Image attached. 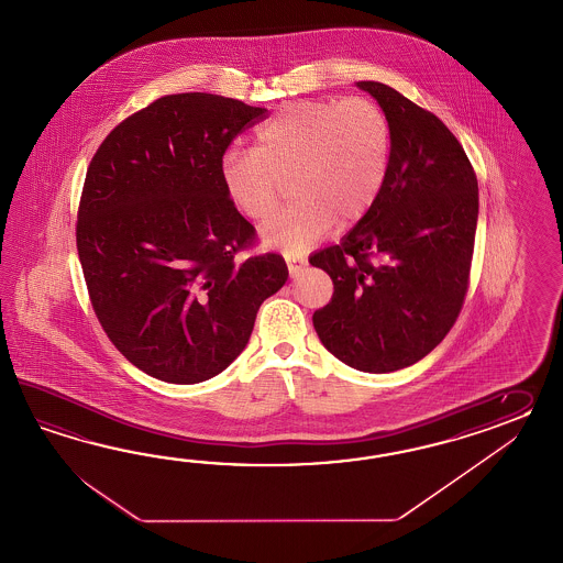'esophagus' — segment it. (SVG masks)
<instances>
[{
  "instance_id": "obj_1",
  "label": "esophagus",
  "mask_w": 563,
  "mask_h": 563,
  "mask_svg": "<svg viewBox=\"0 0 563 563\" xmlns=\"http://www.w3.org/2000/svg\"><path fill=\"white\" fill-rule=\"evenodd\" d=\"M285 260H287L290 276H297L299 271L305 266V258L297 256V254H290V252H287V254H285Z\"/></svg>"
}]
</instances>
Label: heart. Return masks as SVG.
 I'll return each instance as SVG.
<instances>
[{
	"mask_svg": "<svg viewBox=\"0 0 563 563\" xmlns=\"http://www.w3.org/2000/svg\"><path fill=\"white\" fill-rule=\"evenodd\" d=\"M391 122L368 98L301 100L266 122L252 152H229L221 166L233 205L252 221L278 207L283 183L297 198L262 228L268 245L299 252L321 240L335 221L358 223L389 174Z\"/></svg>",
	"mask_w": 563,
	"mask_h": 563,
	"instance_id": "heart-1",
	"label": "heart"
}]
</instances>
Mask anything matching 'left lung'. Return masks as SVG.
<instances>
[{"instance_id":"left-lung-1","label":"left lung","mask_w":563,"mask_h":563,"mask_svg":"<svg viewBox=\"0 0 563 563\" xmlns=\"http://www.w3.org/2000/svg\"><path fill=\"white\" fill-rule=\"evenodd\" d=\"M356 86L391 122V162L373 209L309 258L334 283L313 328L344 365L391 373L437 349L459 318L479 195L467 155L439 117L379 81Z\"/></svg>"}]
</instances>
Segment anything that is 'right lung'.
<instances>
[{
    "label": "right lung",
    "instance_id": "obj_1",
    "mask_svg": "<svg viewBox=\"0 0 563 563\" xmlns=\"http://www.w3.org/2000/svg\"><path fill=\"white\" fill-rule=\"evenodd\" d=\"M266 108L190 91L157 98L91 157L77 254L96 318L155 379L192 385L245 349L260 305L287 283L278 254L235 260L256 229L223 186L231 141Z\"/></svg>",
    "mask_w": 563,
    "mask_h": 563
}]
</instances>
